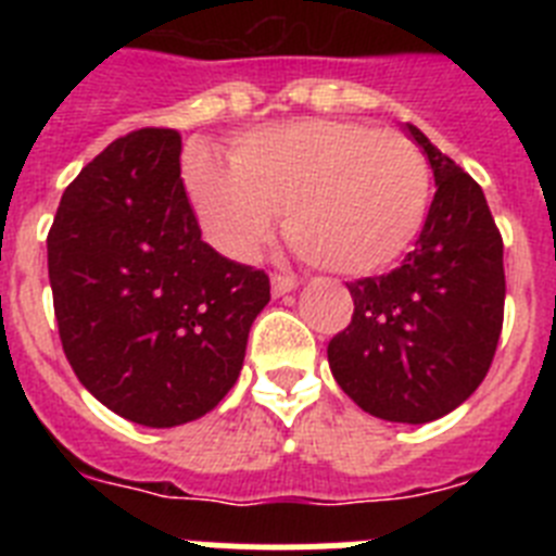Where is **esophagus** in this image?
<instances>
[{"instance_id":"esophagus-1","label":"esophagus","mask_w":556,"mask_h":556,"mask_svg":"<svg viewBox=\"0 0 556 556\" xmlns=\"http://www.w3.org/2000/svg\"><path fill=\"white\" fill-rule=\"evenodd\" d=\"M298 289V278H289V275H273V294L275 298H283V294L294 292Z\"/></svg>"}]
</instances>
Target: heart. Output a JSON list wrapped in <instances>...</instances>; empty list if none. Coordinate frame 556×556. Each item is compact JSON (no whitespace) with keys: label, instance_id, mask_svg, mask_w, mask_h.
Segmentation results:
<instances>
[{"label":"heart","instance_id":"heart-1","mask_svg":"<svg viewBox=\"0 0 556 556\" xmlns=\"http://www.w3.org/2000/svg\"><path fill=\"white\" fill-rule=\"evenodd\" d=\"M186 186L214 244L233 258H253L287 214L289 242L308 264L372 275L424 228L431 172L404 132L303 119L239 136L230 164L191 147Z\"/></svg>","mask_w":556,"mask_h":556}]
</instances>
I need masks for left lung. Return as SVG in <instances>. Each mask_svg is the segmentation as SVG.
I'll list each match as a JSON object with an SVG mask.
<instances>
[{
    "instance_id": "1",
    "label": "left lung",
    "mask_w": 556,
    "mask_h": 556,
    "mask_svg": "<svg viewBox=\"0 0 556 556\" xmlns=\"http://www.w3.org/2000/svg\"><path fill=\"white\" fill-rule=\"evenodd\" d=\"M434 200L415 250L387 275L348 283L353 320L328 342L337 384L367 415L431 424L484 381L504 323V242L484 191L424 132Z\"/></svg>"
}]
</instances>
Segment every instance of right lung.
Masks as SVG:
<instances>
[{"label": "right lung", "instance_id": "add662e5", "mask_svg": "<svg viewBox=\"0 0 556 556\" xmlns=\"http://www.w3.org/2000/svg\"><path fill=\"white\" fill-rule=\"evenodd\" d=\"M180 136L111 141L63 191L47 236L68 365L91 395L150 429L198 420L228 395L269 278L200 239Z\"/></svg>", "mask_w": 556, "mask_h": 556}]
</instances>
